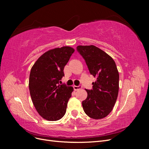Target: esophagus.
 <instances>
[{"instance_id":"esophagus-1","label":"esophagus","mask_w":149,"mask_h":149,"mask_svg":"<svg viewBox=\"0 0 149 149\" xmlns=\"http://www.w3.org/2000/svg\"><path fill=\"white\" fill-rule=\"evenodd\" d=\"M73 88L75 91H77L78 89H81L82 88V86L79 85V86H73Z\"/></svg>"}]
</instances>
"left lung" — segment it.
<instances>
[{"instance_id":"left-lung-1","label":"left lung","mask_w":149,"mask_h":149,"mask_svg":"<svg viewBox=\"0 0 149 149\" xmlns=\"http://www.w3.org/2000/svg\"><path fill=\"white\" fill-rule=\"evenodd\" d=\"M84 59L89 73L96 81L93 89H86L88 96L82 102L86 114L94 119L105 118L112 111L119 92V72L114 60L94 45L76 47Z\"/></svg>"}]
</instances>
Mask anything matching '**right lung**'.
<instances>
[{"mask_svg": "<svg viewBox=\"0 0 149 149\" xmlns=\"http://www.w3.org/2000/svg\"><path fill=\"white\" fill-rule=\"evenodd\" d=\"M74 52L70 47L50 49L43 53L31 69L29 86L31 100L38 113L47 120H58L66 113L73 88L59 82Z\"/></svg>", "mask_w": 149, "mask_h": 149, "instance_id": "right-lung-1", "label": "right lung"}]
</instances>
